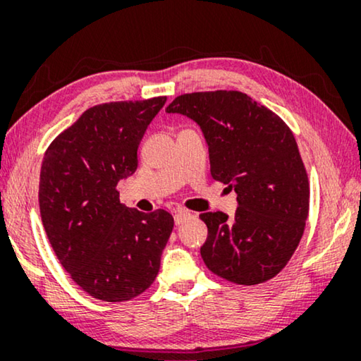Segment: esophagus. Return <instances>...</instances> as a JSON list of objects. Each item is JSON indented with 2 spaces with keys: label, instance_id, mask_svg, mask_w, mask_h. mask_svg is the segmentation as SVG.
I'll list each match as a JSON object with an SVG mask.
<instances>
[{
  "label": "esophagus",
  "instance_id": "obj_1",
  "mask_svg": "<svg viewBox=\"0 0 361 361\" xmlns=\"http://www.w3.org/2000/svg\"><path fill=\"white\" fill-rule=\"evenodd\" d=\"M192 216H194V215H192L189 210H184V209H177V210L174 212V221H176V225H182V224H184V221L190 220Z\"/></svg>",
  "mask_w": 361,
  "mask_h": 361
}]
</instances>
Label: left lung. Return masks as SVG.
Masks as SVG:
<instances>
[{"mask_svg": "<svg viewBox=\"0 0 361 361\" xmlns=\"http://www.w3.org/2000/svg\"><path fill=\"white\" fill-rule=\"evenodd\" d=\"M166 111L200 126L212 177L238 195L233 219L224 212L200 214L209 228L200 248L205 266L235 284L274 278L298 248L309 215V179L293 131L236 90L185 93Z\"/></svg>", "mask_w": 361, "mask_h": 361, "instance_id": "8db88e82", "label": "left lung"}]
</instances>
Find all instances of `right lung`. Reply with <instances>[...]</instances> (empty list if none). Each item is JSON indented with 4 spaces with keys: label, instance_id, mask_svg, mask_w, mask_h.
<instances>
[{
    "label": "right lung",
    "instance_id": "obj_1",
    "mask_svg": "<svg viewBox=\"0 0 361 361\" xmlns=\"http://www.w3.org/2000/svg\"><path fill=\"white\" fill-rule=\"evenodd\" d=\"M166 97L88 108L47 147L39 209L47 238L75 284L106 302L130 300L154 283L174 228L169 212L142 214L116 184L135 174L137 146Z\"/></svg>",
    "mask_w": 361,
    "mask_h": 361
}]
</instances>
